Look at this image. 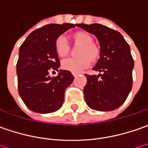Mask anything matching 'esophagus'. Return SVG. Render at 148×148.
Wrapping results in <instances>:
<instances>
[{"instance_id":"esophagus-1","label":"esophagus","mask_w":148,"mask_h":148,"mask_svg":"<svg viewBox=\"0 0 148 148\" xmlns=\"http://www.w3.org/2000/svg\"><path fill=\"white\" fill-rule=\"evenodd\" d=\"M72 74L74 75V77H76V76H78V74H76V73H72Z\"/></svg>"}]
</instances>
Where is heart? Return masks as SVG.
Returning a JSON list of instances; mask_svg holds the SVG:
<instances>
[{"label": "heart", "instance_id": "heart-1", "mask_svg": "<svg viewBox=\"0 0 148 148\" xmlns=\"http://www.w3.org/2000/svg\"><path fill=\"white\" fill-rule=\"evenodd\" d=\"M71 38L76 45H79L78 58L64 60L61 63L62 68L72 73L78 74L90 65V60L95 61L100 56L99 47L93 43V37L88 32L78 31L72 34ZM56 52L60 57L64 58L69 52V45L64 36H59L55 42Z\"/></svg>", "mask_w": 148, "mask_h": 148}]
</instances>
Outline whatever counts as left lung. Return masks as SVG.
<instances>
[{
  "label": "left lung",
  "instance_id": "left-lung-1",
  "mask_svg": "<svg viewBox=\"0 0 148 148\" xmlns=\"http://www.w3.org/2000/svg\"><path fill=\"white\" fill-rule=\"evenodd\" d=\"M77 26L92 33L100 42V58L93 70L99 75L85 74L84 88L86 103L100 111L114 110L127 99L133 85L134 61L130 45L118 31L99 23Z\"/></svg>",
  "mask_w": 148,
  "mask_h": 148
}]
</instances>
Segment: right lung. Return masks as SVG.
Masks as SVG:
<instances>
[{
    "label": "right lung",
    "mask_w": 148,
    "mask_h": 148,
    "mask_svg": "<svg viewBox=\"0 0 148 148\" xmlns=\"http://www.w3.org/2000/svg\"><path fill=\"white\" fill-rule=\"evenodd\" d=\"M77 24H47L30 33L20 46L16 64L18 91L28 109L37 113H51L59 110L64 102V91L74 77L69 70H60L51 77V70L60 65L56 52L55 42Z\"/></svg>",
    "instance_id": "add662e5"
}]
</instances>
